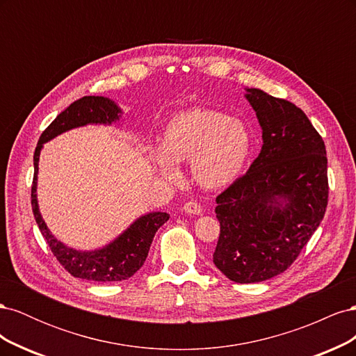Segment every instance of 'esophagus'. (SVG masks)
Returning a JSON list of instances; mask_svg holds the SVG:
<instances>
[{
  "instance_id": "34e87169",
  "label": "esophagus",
  "mask_w": 356,
  "mask_h": 356,
  "mask_svg": "<svg viewBox=\"0 0 356 356\" xmlns=\"http://www.w3.org/2000/svg\"><path fill=\"white\" fill-rule=\"evenodd\" d=\"M182 209H184L186 213H190V215H200L202 213V207L196 202H187Z\"/></svg>"
}]
</instances>
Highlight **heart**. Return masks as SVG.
Returning <instances> with one entry per match:
<instances>
[{"label": "heart", "mask_w": 356, "mask_h": 356, "mask_svg": "<svg viewBox=\"0 0 356 356\" xmlns=\"http://www.w3.org/2000/svg\"><path fill=\"white\" fill-rule=\"evenodd\" d=\"M252 149V135L239 118L209 110L193 108L175 114L165 124L160 148L152 160L160 177L178 186V163L190 161L191 178L207 190H221L239 178Z\"/></svg>", "instance_id": "heart-1"}]
</instances>
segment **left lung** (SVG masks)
<instances>
[{
  "label": "left lung",
  "instance_id": "obj_1",
  "mask_svg": "<svg viewBox=\"0 0 356 356\" xmlns=\"http://www.w3.org/2000/svg\"><path fill=\"white\" fill-rule=\"evenodd\" d=\"M245 92L263 145L217 197L213 264L233 282L255 284L285 272L319 227L328 203L327 152L298 106L260 89Z\"/></svg>",
  "mask_w": 356,
  "mask_h": 356
}]
</instances>
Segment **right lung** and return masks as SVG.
<instances>
[{
	"label": "right lung",
	"instance_id": "add662e5",
	"mask_svg": "<svg viewBox=\"0 0 356 356\" xmlns=\"http://www.w3.org/2000/svg\"><path fill=\"white\" fill-rule=\"evenodd\" d=\"M123 110L120 106L106 96H84L71 104L50 123L41 134L34 153V181H32L31 203L38 229L63 268L74 277L86 279V281L118 282L134 276L145 263L154 234L169 220V213L161 211L147 212L138 217L114 241L102 248L86 251L75 250L56 239L47 227L46 221L42 220L37 199L40 153L46 143L63 132L88 124L111 126L120 122Z\"/></svg>",
	"mask_w": 356,
	"mask_h": 356
}]
</instances>
